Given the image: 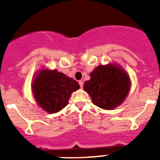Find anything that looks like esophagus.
<instances>
[{"mask_svg":"<svg viewBox=\"0 0 160 160\" xmlns=\"http://www.w3.org/2000/svg\"><path fill=\"white\" fill-rule=\"evenodd\" d=\"M79 84H80V87L82 88V87H83V84H84L83 80H80V81H79Z\"/></svg>","mask_w":160,"mask_h":160,"instance_id":"obj_1","label":"esophagus"}]
</instances>
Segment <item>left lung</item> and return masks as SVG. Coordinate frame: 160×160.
<instances>
[{
    "label": "left lung",
    "mask_w": 160,
    "mask_h": 160,
    "mask_svg": "<svg viewBox=\"0 0 160 160\" xmlns=\"http://www.w3.org/2000/svg\"><path fill=\"white\" fill-rule=\"evenodd\" d=\"M90 77L84 83V90L89 94L92 103L101 109L114 110L123 103L129 93V75L115 62L96 67Z\"/></svg>",
    "instance_id": "obj_1"
}]
</instances>
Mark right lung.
Here are the masks:
<instances>
[{
    "mask_svg": "<svg viewBox=\"0 0 160 160\" xmlns=\"http://www.w3.org/2000/svg\"><path fill=\"white\" fill-rule=\"evenodd\" d=\"M78 89L80 85L76 80L56 69H40L32 83L37 104L49 114L59 112L67 106L71 94Z\"/></svg>",
    "mask_w": 160,
    "mask_h": 160,
    "instance_id": "obj_1",
    "label": "right lung"
}]
</instances>
